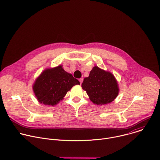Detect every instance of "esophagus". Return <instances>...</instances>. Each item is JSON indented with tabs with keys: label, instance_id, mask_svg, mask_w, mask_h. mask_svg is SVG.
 <instances>
[{
	"label": "esophagus",
	"instance_id": "esophagus-1",
	"mask_svg": "<svg viewBox=\"0 0 160 160\" xmlns=\"http://www.w3.org/2000/svg\"><path fill=\"white\" fill-rule=\"evenodd\" d=\"M83 78H80L79 79V82H80V84L82 83V82H83Z\"/></svg>",
	"mask_w": 160,
	"mask_h": 160
}]
</instances>
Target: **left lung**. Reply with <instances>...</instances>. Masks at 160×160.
Here are the masks:
<instances>
[{
    "mask_svg": "<svg viewBox=\"0 0 160 160\" xmlns=\"http://www.w3.org/2000/svg\"><path fill=\"white\" fill-rule=\"evenodd\" d=\"M82 87L87 92L90 100L98 105L111 102L119 92L118 83L114 75L98 66H94L89 76L84 78Z\"/></svg>",
    "mask_w": 160,
    "mask_h": 160,
    "instance_id": "obj_1",
    "label": "left lung"
}]
</instances>
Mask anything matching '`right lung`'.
I'll list each match as a JSON object with an SVG mask.
<instances>
[{"label":"right lung","instance_id":"obj_1","mask_svg":"<svg viewBox=\"0 0 160 160\" xmlns=\"http://www.w3.org/2000/svg\"><path fill=\"white\" fill-rule=\"evenodd\" d=\"M76 85H80L79 81L59 65L42 72L36 79L33 90L40 103L54 106L62 101L68 91Z\"/></svg>","mask_w":160,"mask_h":160}]
</instances>
